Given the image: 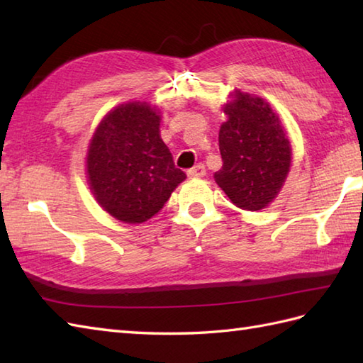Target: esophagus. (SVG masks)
Listing matches in <instances>:
<instances>
[{
  "instance_id": "esophagus-1",
  "label": "esophagus",
  "mask_w": 363,
  "mask_h": 363,
  "mask_svg": "<svg viewBox=\"0 0 363 363\" xmlns=\"http://www.w3.org/2000/svg\"><path fill=\"white\" fill-rule=\"evenodd\" d=\"M206 174V167L203 164H198L194 168H190L187 172L189 177H203Z\"/></svg>"
}]
</instances>
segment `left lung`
<instances>
[{"mask_svg": "<svg viewBox=\"0 0 363 363\" xmlns=\"http://www.w3.org/2000/svg\"><path fill=\"white\" fill-rule=\"evenodd\" d=\"M223 106L228 120L218 134L223 167L215 182L233 204L262 211L279 195L291 165V145L272 106L234 90Z\"/></svg>", "mask_w": 363, "mask_h": 363, "instance_id": "1", "label": "left lung"}]
</instances>
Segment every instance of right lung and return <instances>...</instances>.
<instances>
[{
  "label": "right lung",
  "mask_w": 363,
  "mask_h": 363,
  "mask_svg": "<svg viewBox=\"0 0 363 363\" xmlns=\"http://www.w3.org/2000/svg\"><path fill=\"white\" fill-rule=\"evenodd\" d=\"M160 112L145 101L113 107L87 150V181L113 218L138 225L154 217L186 179L160 138Z\"/></svg>",
  "instance_id": "obj_1"
}]
</instances>
